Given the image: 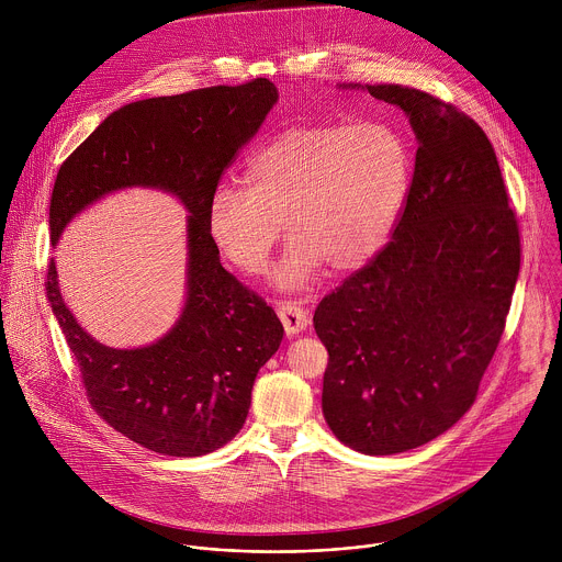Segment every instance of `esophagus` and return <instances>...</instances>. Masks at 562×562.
Listing matches in <instances>:
<instances>
[{
    "instance_id": "34e87169",
    "label": "esophagus",
    "mask_w": 562,
    "mask_h": 562,
    "mask_svg": "<svg viewBox=\"0 0 562 562\" xmlns=\"http://www.w3.org/2000/svg\"><path fill=\"white\" fill-rule=\"evenodd\" d=\"M278 315L282 319L286 336L302 334L308 325V313L295 302H278Z\"/></svg>"
}]
</instances>
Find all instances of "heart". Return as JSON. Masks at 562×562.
Wrapping results in <instances>:
<instances>
[{
    "mask_svg": "<svg viewBox=\"0 0 562 562\" xmlns=\"http://www.w3.org/2000/svg\"><path fill=\"white\" fill-rule=\"evenodd\" d=\"M412 180L409 142L393 126H293L251 153L247 187H215L206 226L231 267L258 276L284 220L291 243L273 280L300 289L325 265L336 273L367 267L403 220Z\"/></svg>",
    "mask_w": 562,
    "mask_h": 562,
    "instance_id": "obj_1",
    "label": "heart"
}]
</instances>
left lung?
Wrapping results in <instances>:
<instances>
[{"instance_id": "left-lung-1", "label": "left lung", "mask_w": 562, "mask_h": 562, "mask_svg": "<svg viewBox=\"0 0 562 562\" xmlns=\"http://www.w3.org/2000/svg\"><path fill=\"white\" fill-rule=\"evenodd\" d=\"M364 89L409 117V200L391 243L313 315L329 351L323 414L367 456L416 449L473 405L505 331L520 235L485 131L456 106L397 85Z\"/></svg>"}]
</instances>
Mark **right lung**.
<instances>
[{
	"label": "right lung",
	"instance_id": "obj_1",
	"mask_svg": "<svg viewBox=\"0 0 562 562\" xmlns=\"http://www.w3.org/2000/svg\"><path fill=\"white\" fill-rule=\"evenodd\" d=\"M278 102L267 77L150 98L113 111L59 167L50 198V245L66 224L122 189H159L187 209V295L176 325L150 345L113 349L66 306L55 260L46 297L77 360L93 409L133 442L193 458L243 429L260 367L284 329L267 302L237 282L206 226L209 200Z\"/></svg>",
	"mask_w": 562,
	"mask_h": 562
}]
</instances>
